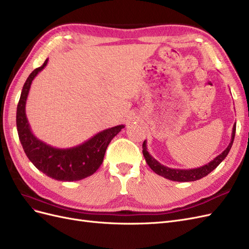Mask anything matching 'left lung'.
<instances>
[{"label": "left lung", "instance_id": "1", "mask_svg": "<svg viewBox=\"0 0 249 249\" xmlns=\"http://www.w3.org/2000/svg\"><path fill=\"white\" fill-rule=\"evenodd\" d=\"M235 134H236V124L232 126V133H231V140L228 147L225 148L223 152L218 155L215 159H213L210 163L203 165L201 167L198 168H193V169H175V168H169L167 166H164L160 162H158L154 157H152L148 152L146 147V140H144L142 144V153L144 156V159L147 163L148 166L152 168L154 172L157 175H159L165 178L175 180V182H194V180H197L202 178L203 177L208 176L211 171H213L218 165H219L224 158L228 156L230 150L231 148L233 139H235Z\"/></svg>", "mask_w": 249, "mask_h": 249}]
</instances>
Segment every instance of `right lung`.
I'll return each mask as SVG.
<instances>
[{"mask_svg": "<svg viewBox=\"0 0 249 249\" xmlns=\"http://www.w3.org/2000/svg\"><path fill=\"white\" fill-rule=\"evenodd\" d=\"M34 70L22 87L17 109V127L20 143L29 160L44 175L63 182H73L92 176L103 163L105 153L111 140L122 131L124 124L110 127L73 147L58 148L37 138L32 133L26 115V103L32 81L44 67Z\"/></svg>", "mask_w": 249, "mask_h": 249, "instance_id": "1", "label": "right lung"}]
</instances>
